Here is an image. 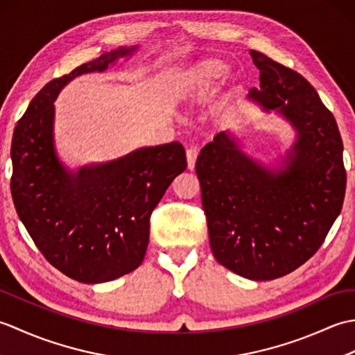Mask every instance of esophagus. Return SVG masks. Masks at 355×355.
Masks as SVG:
<instances>
[{
    "instance_id": "1",
    "label": "esophagus",
    "mask_w": 355,
    "mask_h": 355,
    "mask_svg": "<svg viewBox=\"0 0 355 355\" xmlns=\"http://www.w3.org/2000/svg\"><path fill=\"white\" fill-rule=\"evenodd\" d=\"M197 155H198V149L197 148H187L186 149V160H187V168L191 171L195 168V160H197Z\"/></svg>"
}]
</instances>
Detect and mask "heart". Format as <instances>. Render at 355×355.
Here are the masks:
<instances>
[{
  "instance_id": "obj_1",
  "label": "heart",
  "mask_w": 355,
  "mask_h": 355,
  "mask_svg": "<svg viewBox=\"0 0 355 355\" xmlns=\"http://www.w3.org/2000/svg\"><path fill=\"white\" fill-rule=\"evenodd\" d=\"M227 67L218 59H205L187 71L183 82V96L191 103H201L216 94Z\"/></svg>"
}]
</instances>
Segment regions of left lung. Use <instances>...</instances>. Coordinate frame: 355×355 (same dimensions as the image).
Masks as SVG:
<instances>
[{"instance_id":"1","label":"left lung","mask_w":355,"mask_h":355,"mask_svg":"<svg viewBox=\"0 0 355 355\" xmlns=\"http://www.w3.org/2000/svg\"><path fill=\"white\" fill-rule=\"evenodd\" d=\"M261 88L248 97L276 110L297 130L282 168L271 171L241 153L225 132L195 163L215 259L247 279L271 281L319 250L343 206L346 171L336 119L297 71L252 50Z\"/></svg>"}]
</instances>
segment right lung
Segmentation results:
<instances>
[{
	"instance_id": "right-lung-1",
	"label": "right lung",
	"mask_w": 355,
	"mask_h": 355,
	"mask_svg": "<svg viewBox=\"0 0 355 355\" xmlns=\"http://www.w3.org/2000/svg\"><path fill=\"white\" fill-rule=\"evenodd\" d=\"M134 50L105 53L50 80L15 126L10 149L15 209L44 258L78 282L114 281L140 266L149 243L150 214L187 164L178 141L141 148L76 173L65 171L58 160L53 146L58 93L76 76L103 71Z\"/></svg>"
}]
</instances>
